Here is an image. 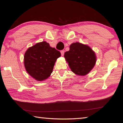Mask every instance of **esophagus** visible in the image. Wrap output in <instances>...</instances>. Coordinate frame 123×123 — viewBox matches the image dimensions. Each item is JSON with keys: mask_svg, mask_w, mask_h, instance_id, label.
I'll return each mask as SVG.
<instances>
[{"mask_svg": "<svg viewBox=\"0 0 123 123\" xmlns=\"http://www.w3.org/2000/svg\"><path fill=\"white\" fill-rule=\"evenodd\" d=\"M61 55H62V56L64 55V53H65L64 50H62V51H61Z\"/></svg>", "mask_w": 123, "mask_h": 123, "instance_id": "1", "label": "esophagus"}]
</instances>
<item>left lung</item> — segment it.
I'll return each instance as SVG.
<instances>
[{
  "mask_svg": "<svg viewBox=\"0 0 123 123\" xmlns=\"http://www.w3.org/2000/svg\"><path fill=\"white\" fill-rule=\"evenodd\" d=\"M71 70L77 75L84 76L94 67L96 57L94 52L86 44L76 42L70 46V50L64 54Z\"/></svg>",
  "mask_w": 123,
  "mask_h": 123,
  "instance_id": "8db88e82",
  "label": "left lung"
}]
</instances>
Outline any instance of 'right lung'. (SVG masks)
I'll return each instance as SVG.
<instances>
[{
    "mask_svg": "<svg viewBox=\"0 0 123 123\" xmlns=\"http://www.w3.org/2000/svg\"><path fill=\"white\" fill-rule=\"evenodd\" d=\"M61 56L60 52L45 41L37 43L25 53V69L36 80H44L51 75L56 59Z\"/></svg>",
    "mask_w": 123,
    "mask_h": 123,
    "instance_id": "obj_1",
    "label": "right lung"
}]
</instances>
